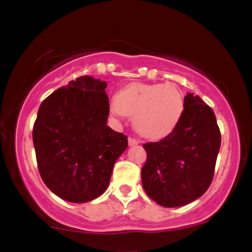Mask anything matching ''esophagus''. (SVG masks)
Listing matches in <instances>:
<instances>
[{"label":"esophagus","instance_id":"esophagus-1","mask_svg":"<svg viewBox=\"0 0 252 252\" xmlns=\"http://www.w3.org/2000/svg\"><path fill=\"white\" fill-rule=\"evenodd\" d=\"M128 142H129V146H136V144L140 143V140H137V138H134V137H129Z\"/></svg>","mask_w":252,"mask_h":252}]
</instances>
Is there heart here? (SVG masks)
<instances>
[{
  "label": "heart",
  "mask_w": 252,
  "mask_h": 252,
  "mask_svg": "<svg viewBox=\"0 0 252 252\" xmlns=\"http://www.w3.org/2000/svg\"><path fill=\"white\" fill-rule=\"evenodd\" d=\"M184 106V96L173 84L132 83L121 90L111 104L118 116L134 117L136 130L148 138L172 132Z\"/></svg>",
  "instance_id": "heart-1"
}]
</instances>
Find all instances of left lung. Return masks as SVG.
Returning <instances> with one entry per match:
<instances>
[{"mask_svg":"<svg viewBox=\"0 0 252 252\" xmlns=\"http://www.w3.org/2000/svg\"><path fill=\"white\" fill-rule=\"evenodd\" d=\"M184 112L173 131L147 142L141 170L146 193L158 205L179 207L206 192L215 175L220 130L213 110L199 96L187 94Z\"/></svg>","mask_w":252,"mask_h":252,"instance_id":"left-lung-1","label":"left lung"}]
</instances>
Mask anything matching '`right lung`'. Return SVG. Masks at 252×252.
I'll use <instances>...</instances> for the list:
<instances>
[{"instance_id": "add662e5", "label": "right lung", "mask_w": 252, "mask_h": 252, "mask_svg": "<svg viewBox=\"0 0 252 252\" xmlns=\"http://www.w3.org/2000/svg\"><path fill=\"white\" fill-rule=\"evenodd\" d=\"M108 84L89 76L71 80L40 105L33 126L39 173L54 194L70 202L96 199L108 189L126 136L106 126Z\"/></svg>"}]
</instances>
